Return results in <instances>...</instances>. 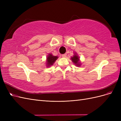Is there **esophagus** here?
Masks as SVG:
<instances>
[{
	"label": "esophagus",
	"mask_w": 121,
	"mask_h": 121,
	"mask_svg": "<svg viewBox=\"0 0 121 121\" xmlns=\"http://www.w3.org/2000/svg\"><path fill=\"white\" fill-rule=\"evenodd\" d=\"M62 57H65L67 56V54L66 53H65V54H62Z\"/></svg>",
	"instance_id": "1"
}]
</instances>
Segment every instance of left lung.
<instances>
[{
	"label": "left lung",
	"instance_id": "8db88e82",
	"mask_svg": "<svg viewBox=\"0 0 121 121\" xmlns=\"http://www.w3.org/2000/svg\"><path fill=\"white\" fill-rule=\"evenodd\" d=\"M71 60L73 61V63H74L75 65H76L77 66H80V63L79 62V58L78 56H77L76 54H75L73 57H71Z\"/></svg>",
	"mask_w": 121,
	"mask_h": 121
}]
</instances>
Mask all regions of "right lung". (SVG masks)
Listing matches in <instances>:
<instances>
[{
  "instance_id": "right-lung-1",
  "label": "right lung",
  "mask_w": 121,
  "mask_h": 121,
  "mask_svg": "<svg viewBox=\"0 0 121 121\" xmlns=\"http://www.w3.org/2000/svg\"><path fill=\"white\" fill-rule=\"evenodd\" d=\"M58 57L56 56H53L52 54H49L48 56L47 57V67H49L50 65H52L54 64L57 59Z\"/></svg>"
}]
</instances>
